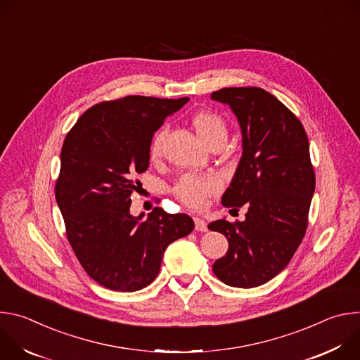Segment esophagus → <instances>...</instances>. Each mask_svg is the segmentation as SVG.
<instances>
[{
    "instance_id": "1",
    "label": "esophagus",
    "mask_w": 360,
    "mask_h": 360,
    "mask_svg": "<svg viewBox=\"0 0 360 360\" xmlns=\"http://www.w3.org/2000/svg\"><path fill=\"white\" fill-rule=\"evenodd\" d=\"M193 221H195V229L198 231V232H207L208 231V226H207V222H205L202 218H193Z\"/></svg>"
}]
</instances>
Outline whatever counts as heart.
Wrapping results in <instances>:
<instances>
[{
    "instance_id": "1",
    "label": "heart",
    "mask_w": 360,
    "mask_h": 360,
    "mask_svg": "<svg viewBox=\"0 0 360 360\" xmlns=\"http://www.w3.org/2000/svg\"><path fill=\"white\" fill-rule=\"evenodd\" d=\"M192 125L198 136L210 145L218 138L226 136V127L221 117L211 112H199L192 118ZM165 138V129H161L152 138L149 145V158L157 161L162 153V143ZM221 189V181L214 175H195L186 174L178 179L174 186L175 196L184 202L186 207L198 210L202 208L208 196L217 193Z\"/></svg>"
}]
</instances>
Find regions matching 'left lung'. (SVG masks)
<instances>
[{"mask_svg":"<svg viewBox=\"0 0 360 360\" xmlns=\"http://www.w3.org/2000/svg\"><path fill=\"white\" fill-rule=\"evenodd\" d=\"M211 99L229 105L242 134V157L222 205L248 207L242 222L208 225L229 242L212 269L229 286L255 288L288 266L304 236L315 192L309 141L300 121L262 88H222Z\"/></svg>","mask_w":360,"mask_h":360,"instance_id":"1","label":"left lung"}]
</instances>
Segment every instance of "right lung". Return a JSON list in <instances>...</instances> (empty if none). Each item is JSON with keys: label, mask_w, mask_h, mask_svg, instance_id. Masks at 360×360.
<instances>
[{"label": "right lung", "mask_w": 360, "mask_h": 360, "mask_svg": "<svg viewBox=\"0 0 360 360\" xmlns=\"http://www.w3.org/2000/svg\"><path fill=\"white\" fill-rule=\"evenodd\" d=\"M188 96L129 95L85 111L61 150L56 198L67 238L85 272L99 285L135 292L160 274L165 249L195 226L185 214L153 210L131 215L135 179L149 167V145L164 120Z\"/></svg>", "instance_id": "obj_1"}]
</instances>
